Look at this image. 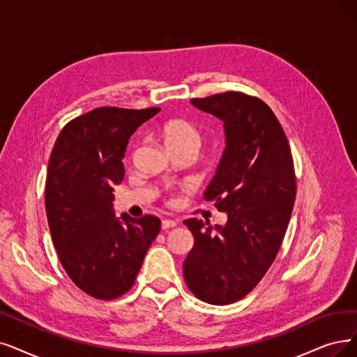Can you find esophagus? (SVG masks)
Masks as SVG:
<instances>
[{
    "instance_id": "esophagus-1",
    "label": "esophagus",
    "mask_w": 357,
    "mask_h": 357,
    "mask_svg": "<svg viewBox=\"0 0 357 357\" xmlns=\"http://www.w3.org/2000/svg\"><path fill=\"white\" fill-rule=\"evenodd\" d=\"M177 225V222L174 221V220H169V218H165V220H162V222H161V227H162V230H167V228H171V227H176Z\"/></svg>"
}]
</instances>
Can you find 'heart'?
Instances as JSON below:
<instances>
[{
    "instance_id": "heart-1",
    "label": "heart",
    "mask_w": 357,
    "mask_h": 357,
    "mask_svg": "<svg viewBox=\"0 0 357 357\" xmlns=\"http://www.w3.org/2000/svg\"><path fill=\"white\" fill-rule=\"evenodd\" d=\"M160 136L168 151L189 149L196 153L201 149L202 137L196 127L186 120H171L161 126Z\"/></svg>"
}]
</instances>
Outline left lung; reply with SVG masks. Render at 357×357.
<instances>
[{
	"label": "left lung",
	"instance_id": "left-lung-1",
	"mask_svg": "<svg viewBox=\"0 0 357 357\" xmlns=\"http://www.w3.org/2000/svg\"><path fill=\"white\" fill-rule=\"evenodd\" d=\"M190 102L224 123L225 149L204 197L227 221H184L195 243L183 273L201 301L228 305L256 287L280 250L296 199L291 152L275 114L258 98L227 92Z\"/></svg>",
	"mask_w": 357,
	"mask_h": 357
}]
</instances>
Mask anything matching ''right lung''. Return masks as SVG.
Here are the masks:
<instances>
[{"label":"right lung","instance_id":"right-lung-1","mask_svg":"<svg viewBox=\"0 0 357 357\" xmlns=\"http://www.w3.org/2000/svg\"><path fill=\"white\" fill-rule=\"evenodd\" d=\"M160 108H96L70 121L56 139L47 174L45 208L54 248L79 289L101 301L129 291L161 221L114 208L129 139Z\"/></svg>","mask_w":357,"mask_h":357}]
</instances>
